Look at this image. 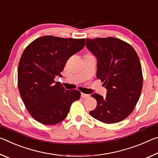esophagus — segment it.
<instances>
[{"label": "esophagus", "mask_w": 158, "mask_h": 158, "mask_svg": "<svg viewBox=\"0 0 158 158\" xmlns=\"http://www.w3.org/2000/svg\"><path fill=\"white\" fill-rule=\"evenodd\" d=\"M89 95H88V94H85V93H81V98H89Z\"/></svg>", "instance_id": "esophagus-1"}]
</instances>
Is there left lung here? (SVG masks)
Segmentation results:
<instances>
[{
  "instance_id": "8db88e82",
  "label": "left lung",
  "mask_w": 158,
  "mask_h": 158,
  "mask_svg": "<svg viewBox=\"0 0 158 158\" xmlns=\"http://www.w3.org/2000/svg\"><path fill=\"white\" fill-rule=\"evenodd\" d=\"M86 47L98 58L97 77L107 90L106 98L94 93L97 106L90 114L107 124L129 116L139 99L143 74L139 58L130 44L115 37L86 39Z\"/></svg>"
}]
</instances>
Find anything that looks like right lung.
Instances as JSON below:
<instances>
[{"mask_svg": "<svg viewBox=\"0 0 158 158\" xmlns=\"http://www.w3.org/2000/svg\"><path fill=\"white\" fill-rule=\"evenodd\" d=\"M85 39L39 37L29 44L18 67V88L29 114L44 125H56L68 116L70 106L81 97L77 90H65L61 77L67 61L85 46Z\"/></svg>", "mask_w": 158, "mask_h": 158, "instance_id": "1", "label": "right lung"}]
</instances>
